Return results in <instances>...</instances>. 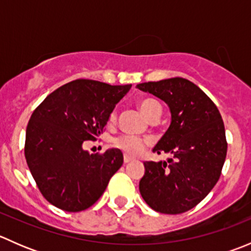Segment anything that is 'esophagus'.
Returning a JSON list of instances; mask_svg holds the SVG:
<instances>
[{
    "label": "esophagus",
    "instance_id": "obj_1",
    "mask_svg": "<svg viewBox=\"0 0 251 251\" xmlns=\"http://www.w3.org/2000/svg\"><path fill=\"white\" fill-rule=\"evenodd\" d=\"M132 160H133V158H131V156L124 155V163H125V164L130 163V161H132Z\"/></svg>",
    "mask_w": 251,
    "mask_h": 251
}]
</instances>
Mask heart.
Wrapping results in <instances>:
<instances>
[{"instance_id": "1", "label": "heart", "mask_w": 251, "mask_h": 251, "mask_svg": "<svg viewBox=\"0 0 251 251\" xmlns=\"http://www.w3.org/2000/svg\"><path fill=\"white\" fill-rule=\"evenodd\" d=\"M138 108L143 113V115L146 116L148 120H153L155 118H160L161 111H163V108H161V104L158 102V100H153V98H144V100H141L138 102ZM116 119L115 111L110 114L109 120L113 123ZM114 146L116 148L121 149L123 151H125L126 154H130V155H138L142 151H144L147 146L151 143V140L149 138H142L137 137V136H121V137H118L114 140Z\"/></svg>"}]
</instances>
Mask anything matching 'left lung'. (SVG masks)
I'll return each mask as SVG.
<instances>
[{
  "mask_svg": "<svg viewBox=\"0 0 251 251\" xmlns=\"http://www.w3.org/2000/svg\"><path fill=\"white\" fill-rule=\"evenodd\" d=\"M136 87L160 98L170 108L171 124L153 151L174 155L168 161L144 163L142 198L161 214L188 211L209 194L221 175L227 154L221 114L187 78H165Z\"/></svg>",
  "mask_w": 251,
  "mask_h": 251,
  "instance_id": "8db88e82",
  "label": "left lung"
}]
</instances>
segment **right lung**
<instances>
[{
  "label": "right lung",
  "mask_w": 251,
  "mask_h": 251,
  "mask_svg": "<svg viewBox=\"0 0 251 251\" xmlns=\"http://www.w3.org/2000/svg\"><path fill=\"white\" fill-rule=\"evenodd\" d=\"M131 86L80 78L53 91L34 110L26 127L25 159L50 204L77 212L104 193L123 165V153L111 148L104 154H90L82 144L97 140Z\"/></svg>",
  "instance_id": "1"
}]
</instances>
